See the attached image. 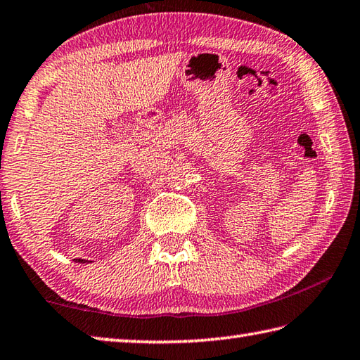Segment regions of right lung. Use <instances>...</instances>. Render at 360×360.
<instances>
[{
    "mask_svg": "<svg viewBox=\"0 0 360 360\" xmlns=\"http://www.w3.org/2000/svg\"><path fill=\"white\" fill-rule=\"evenodd\" d=\"M77 262H79V263H84L86 260H81V259H77Z\"/></svg>",
    "mask_w": 360,
    "mask_h": 360,
    "instance_id": "right-lung-1",
    "label": "right lung"
}]
</instances>
